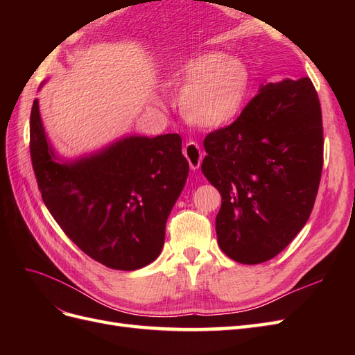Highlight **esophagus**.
I'll return each mask as SVG.
<instances>
[{
	"label": "esophagus",
	"mask_w": 355,
	"mask_h": 355,
	"mask_svg": "<svg viewBox=\"0 0 355 355\" xmlns=\"http://www.w3.org/2000/svg\"><path fill=\"white\" fill-rule=\"evenodd\" d=\"M184 155L187 157L189 167L192 170H197L201 166L202 161V153L200 149V145L196 142H187V145L184 146Z\"/></svg>",
	"instance_id": "esophagus-1"
}]
</instances>
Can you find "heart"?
I'll list each match as a JSON object with an SVG mask.
<instances>
[{"label": "heart", "mask_w": 355, "mask_h": 355, "mask_svg": "<svg viewBox=\"0 0 355 355\" xmlns=\"http://www.w3.org/2000/svg\"><path fill=\"white\" fill-rule=\"evenodd\" d=\"M179 87L180 111L192 125L216 128L237 115L249 89V71L220 51L204 53L185 62L171 75Z\"/></svg>", "instance_id": "1"}]
</instances>
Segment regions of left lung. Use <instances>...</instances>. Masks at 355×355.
I'll use <instances>...</instances> for the list:
<instances>
[{"instance_id": "left-lung-1", "label": "left lung", "mask_w": 355, "mask_h": 355, "mask_svg": "<svg viewBox=\"0 0 355 355\" xmlns=\"http://www.w3.org/2000/svg\"><path fill=\"white\" fill-rule=\"evenodd\" d=\"M323 145L308 77L262 85L237 120L206 136L201 170L222 196L216 234L225 254L256 265L286 249L313 211Z\"/></svg>"}]
</instances>
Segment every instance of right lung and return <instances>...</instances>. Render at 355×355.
<instances>
[{"mask_svg": "<svg viewBox=\"0 0 355 355\" xmlns=\"http://www.w3.org/2000/svg\"><path fill=\"white\" fill-rule=\"evenodd\" d=\"M29 148L42 201L85 254L120 271L157 259L189 171L178 133L128 136L98 154L60 164L35 99Z\"/></svg>", "mask_w": 355, "mask_h": 355, "instance_id": "obj_1", "label": "right lung"}]
</instances>
